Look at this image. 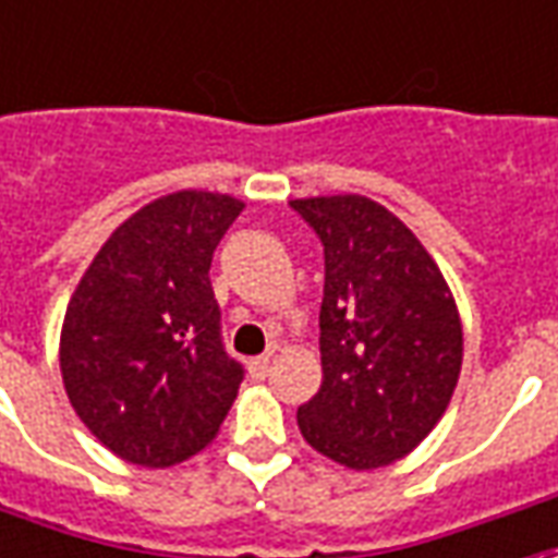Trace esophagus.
<instances>
[{
    "mask_svg": "<svg viewBox=\"0 0 558 558\" xmlns=\"http://www.w3.org/2000/svg\"><path fill=\"white\" fill-rule=\"evenodd\" d=\"M268 373H271V354H259V357L250 360V375L253 378H265Z\"/></svg>",
    "mask_w": 558,
    "mask_h": 558,
    "instance_id": "1",
    "label": "esophagus"
}]
</instances>
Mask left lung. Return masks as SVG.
Returning <instances> with one entry per match:
<instances>
[{
  "label": "left lung",
  "mask_w": 558,
  "mask_h": 558,
  "mask_svg": "<svg viewBox=\"0 0 558 558\" xmlns=\"http://www.w3.org/2000/svg\"><path fill=\"white\" fill-rule=\"evenodd\" d=\"M324 244L320 390L295 422L311 449L351 470L388 468L452 400L464 332L434 256L363 195L290 201Z\"/></svg>",
  "instance_id": "8db88e82"
}]
</instances>
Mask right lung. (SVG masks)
<instances>
[{
  "instance_id": "right-lung-1",
  "label": "right lung",
  "mask_w": 558,
  "mask_h": 558,
  "mask_svg": "<svg viewBox=\"0 0 558 558\" xmlns=\"http://www.w3.org/2000/svg\"><path fill=\"white\" fill-rule=\"evenodd\" d=\"M244 201L183 189L109 234L60 329L75 415L112 454L173 468L207 449L244 369L226 354L210 287L216 244Z\"/></svg>"
}]
</instances>
